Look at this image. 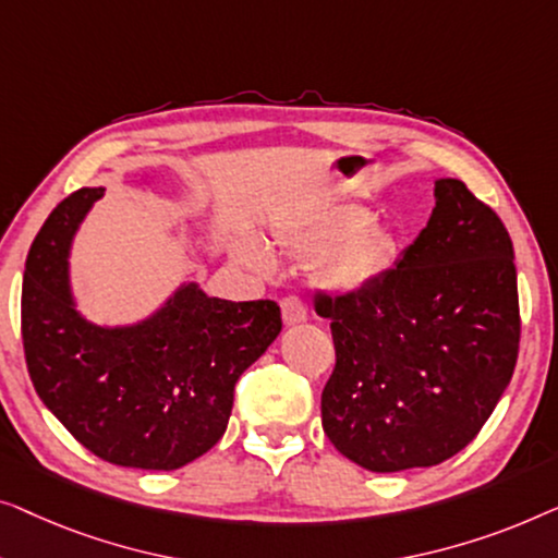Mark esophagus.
<instances>
[{"mask_svg":"<svg viewBox=\"0 0 558 558\" xmlns=\"http://www.w3.org/2000/svg\"><path fill=\"white\" fill-rule=\"evenodd\" d=\"M280 311H282V320H286V326L303 324V320L308 318V305H305L298 295L282 298Z\"/></svg>","mask_w":558,"mask_h":558,"instance_id":"34e87169","label":"esophagus"}]
</instances>
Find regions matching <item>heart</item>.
<instances>
[{
  "label": "heart",
  "mask_w": 558,
  "mask_h": 558,
  "mask_svg": "<svg viewBox=\"0 0 558 558\" xmlns=\"http://www.w3.org/2000/svg\"><path fill=\"white\" fill-rule=\"evenodd\" d=\"M278 245L295 260H318V280L336 293H354L372 286L395 257L389 232L372 225V211L356 204L326 209L301 225L286 227L278 232ZM240 255L257 270H272L270 253L257 242H247Z\"/></svg>",
  "instance_id": "b5f03b06"
}]
</instances>
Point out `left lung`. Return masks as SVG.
<instances>
[{
  "instance_id": "8db88e82",
  "label": "left lung",
  "mask_w": 558,
  "mask_h": 558,
  "mask_svg": "<svg viewBox=\"0 0 558 558\" xmlns=\"http://www.w3.org/2000/svg\"><path fill=\"white\" fill-rule=\"evenodd\" d=\"M336 366L324 433L374 473L450 460L511 381L521 313L506 225L460 179H437L425 230L395 268L354 293H316Z\"/></svg>"
}]
</instances>
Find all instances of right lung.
<instances>
[{
	"label": "right lung",
	"instance_id": "right-lung-1",
	"mask_svg": "<svg viewBox=\"0 0 558 558\" xmlns=\"http://www.w3.org/2000/svg\"><path fill=\"white\" fill-rule=\"evenodd\" d=\"M104 186L62 199L29 247L22 347L47 410L100 460L177 470L225 435L240 374L280 333L276 301H222L179 288L151 318L100 328L75 311L70 240Z\"/></svg>",
	"mask_w": 558,
	"mask_h": 558
}]
</instances>
